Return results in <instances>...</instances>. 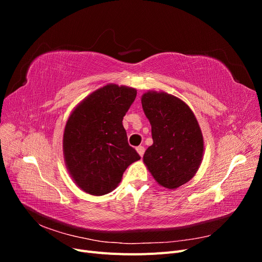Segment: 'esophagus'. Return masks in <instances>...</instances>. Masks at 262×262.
Segmentation results:
<instances>
[{
	"label": "esophagus",
	"instance_id": "esophagus-1",
	"mask_svg": "<svg viewBox=\"0 0 262 262\" xmlns=\"http://www.w3.org/2000/svg\"><path fill=\"white\" fill-rule=\"evenodd\" d=\"M137 152L139 153V155L141 156V157H143V154H144V152H145V148L143 147V146H138L137 147Z\"/></svg>",
	"mask_w": 262,
	"mask_h": 262
}]
</instances>
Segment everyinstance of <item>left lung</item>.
<instances>
[{"instance_id":"obj_1","label":"left lung","mask_w":262,"mask_h":262,"mask_svg":"<svg viewBox=\"0 0 262 262\" xmlns=\"http://www.w3.org/2000/svg\"><path fill=\"white\" fill-rule=\"evenodd\" d=\"M141 102L153 138L143 162L158 185L176 189L200 167L204 150L200 125L190 107L173 95L148 91Z\"/></svg>"}]
</instances>
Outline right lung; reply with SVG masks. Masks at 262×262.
Instances as JSON below:
<instances>
[{"instance_id":"obj_1","label":"right lung","mask_w":262,"mask_h":262,"mask_svg":"<svg viewBox=\"0 0 262 262\" xmlns=\"http://www.w3.org/2000/svg\"><path fill=\"white\" fill-rule=\"evenodd\" d=\"M136 97V89L107 84L71 113L63 133V155L69 173L84 192H112L128 166L141 158L129 145L122 124Z\"/></svg>"}]
</instances>
